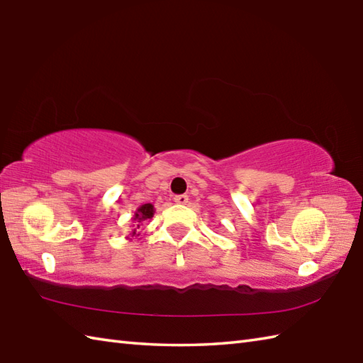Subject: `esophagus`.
Segmentation results:
<instances>
[{
    "instance_id": "obj_1",
    "label": "esophagus",
    "mask_w": 363,
    "mask_h": 363,
    "mask_svg": "<svg viewBox=\"0 0 363 363\" xmlns=\"http://www.w3.org/2000/svg\"><path fill=\"white\" fill-rule=\"evenodd\" d=\"M173 199H174V203L179 204V206H184V204L189 203V196L187 195H176Z\"/></svg>"
}]
</instances>
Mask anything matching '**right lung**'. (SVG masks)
Masks as SVG:
<instances>
[{
    "label": "right lung",
    "instance_id": "right-lung-1",
    "mask_svg": "<svg viewBox=\"0 0 363 363\" xmlns=\"http://www.w3.org/2000/svg\"><path fill=\"white\" fill-rule=\"evenodd\" d=\"M152 215H154V206L152 204H143V206H140L137 209V212L134 213V221H137V223H142V221H145V220H150V218H152ZM140 228V225H137L135 226V229L133 230V237L135 235H138L137 234V229Z\"/></svg>",
    "mask_w": 363,
    "mask_h": 363
}]
</instances>
